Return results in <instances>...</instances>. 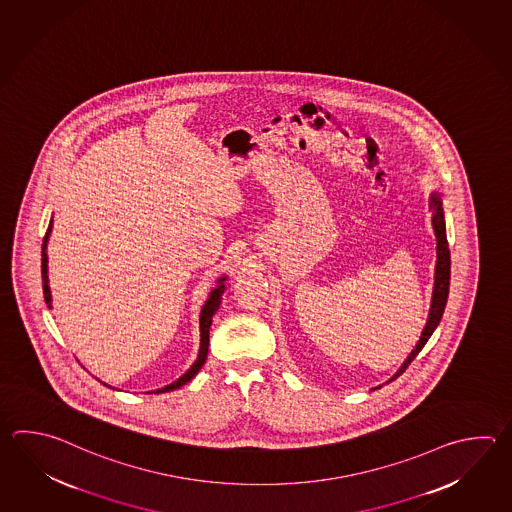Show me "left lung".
Returning <instances> with one entry per match:
<instances>
[{"instance_id":"8db88e82","label":"left lung","mask_w":512,"mask_h":512,"mask_svg":"<svg viewBox=\"0 0 512 512\" xmlns=\"http://www.w3.org/2000/svg\"><path fill=\"white\" fill-rule=\"evenodd\" d=\"M428 208L432 209V228L436 235V273H434V292H432V303H430V312H428L427 324L421 332L418 345L410 352L405 363L397 370L394 377L390 381H394L396 377L401 376L407 366L416 359V355L421 352V348L427 345L430 335L434 334V330L438 328L439 321L445 312L447 306V297H449L450 284V250L449 242H447V230H445V215L441 208V199L438 193H432L428 199Z\"/></svg>"}]
</instances>
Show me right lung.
I'll use <instances>...</instances> for the list:
<instances>
[{
  "mask_svg": "<svg viewBox=\"0 0 512 512\" xmlns=\"http://www.w3.org/2000/svg\"><path fill=\"white\" fill-rule=\"evenodd\" d=\"M51 230H53V219L49 222V228H47V233H45V237H43L42 244V281H43V295H45V303L49 308H53L51 306V288H49V275H47V242H49V235H51ZM226 277H220L219 281H217V286L211 290L209 293L208 301L206 304L202 306V312H200V350L199 355H197V361L191 365L188 372L186 374H182V376L178 377L177 381H173L171 385H166L164 388H158L155 390V394H162V392H171V390H177L182 385H186L188 381H191L193 377L199 374L200 368L202 365L206 363V357H208V346H209V326H211V319H213V315L215 312L219 310L220 299H222V293L226 290Z\"/></svg>",
  "mask_w": 512,
  "mask_h": 512,
  "instance_id": "obj_1",
  "label": "right lung"
}]
</instances>
